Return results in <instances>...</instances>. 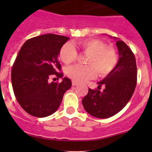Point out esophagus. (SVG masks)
Here are the masks:
<instances>
[{
  "label": "esophagus",
  "mask_w": 152,
  "mask_h": 152,
  "mask_svg": "<svg viewBox=\"0 0 152 152\" xmlns=\"http://www.w3.org/2000/svg\"><path fill=\"white\" fill-rule=\"evenodd\" d=\"M72 85H73V86L77 85V81H75V80H72Z\"/></svg>",
  "instance_id": "esophagus-1"
}]
</instances>
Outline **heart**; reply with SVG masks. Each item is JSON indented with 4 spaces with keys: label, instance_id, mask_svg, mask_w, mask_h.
Wrapping results in <instances>:
<instances>
[{
    "label": "heart",
    "instance_id": "obj_1",
    "mask_svg": "<svg viewBox=\"0 0 152 152\" xmlns=\"http://www.w3.org/2000/svg\"><path fill=\"white\" fill-rule=\"evenodd\" d=\"M83 53L89 55L86 60L88 65L75 64L68 67L66 74L73 80L81 82L94 78L98 73L100 77H106L115 69L118 64V53L113 47L107 46L98 39H88L78 43ZM77 52L71 43L62 45L59 52L60 59L66 64L74 62L77 58Z\"/></svg>",
    "mask_w": 152,
    "mask_h": 152
}]
</instances>
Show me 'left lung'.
<instances>
[{
  "label": "left lung",
  "instance_id": "obj_1",
  "mask_svg": "<svg viewBox=\"0 0 152 152\" xmlns=\"http://www.w3.org/2000/svg\"><path fill=\"white\" fill-rule=\"evenodd\" d=\"M115 39H116L115 38ZM119 61L112 73L98 82L97 89L88 90L82 100L85 110L94 117L106 119L119 113L128 103L137 83L135 55L122 40H116ZM104 89L100 91V87Z\"/></svg>",
  "mask_w": 152,
  "mask_h": 152
}]
</instances>
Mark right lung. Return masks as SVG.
Returning <instances> with one entry per match:
<instances>
[{
	"label": "right lung",
	"mask_w": 152,
	"mask_h": 152,
	"mask_svg": "<svg viewBox=\"0 0 152 152\" xmlns=\"http://www.w3.org/2000/svg\"><path fill=\"white\" fill-rule=\"evenodd\" d=\"M68 37L56 34L36 36L25 42L11 70V82L17 102L31 116L45 117L59 107L72 81L49 82L50 77H63L58 55Z\"/></svg>",
	"instance_id": "add662e5"
}]
</instances>
